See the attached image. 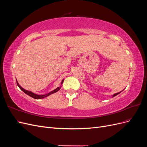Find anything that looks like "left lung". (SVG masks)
<instances>
[{
	"label": "left lung",
	"mask_w": 147,
	"mask_h": 147,
	"mask_svg": "<svg viewBox=\"0 0 147 147\" xmlns=\"http://www.w3.org/2000/svg\"><path fill=\"white\" fill-rule=\"evenodd\" d=\"M117 92V93H115V94H114L113 95V96H112V97H113L114 96H117V95L119 94V93H120V92Z\"/></svg>",
	"instance_id": "left-lung-1"
}]
</instances>
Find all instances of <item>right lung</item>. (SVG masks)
I'll return each instance as SVG.
<instances>
[{
	"mask_svg": "<svg viewBox=\"0 0 147 147\" xmlns=\"http://www.w3.org/2000/svg\"><path fill=\"white\" fill-rule=\"evenodd\" d=\"M64 80H62V82H61V84H62L63 83ZM16 83H17L18 86V87L21 89V90H22L24 93H26V94H28V96H30L31 97H32V98H34V99H43V98H44V97H47V96H50V95L53 94V93L57 92V91H58L60 90V89L61 88V86H60L59 87H57V88L55 89V90H54L53 91L50 92L49 93H47V94H46L38 95V94H35V93H34V92H31V91H28V90H26L25 89H24L23 88H22V87L20 85L18 82L17 81H16Z\"/></svg>",
	"mask_w": 147,
	"mask_h": 147,
	"instance_id": "obj_1",
	"label": "right lung"
}]
</instances>
